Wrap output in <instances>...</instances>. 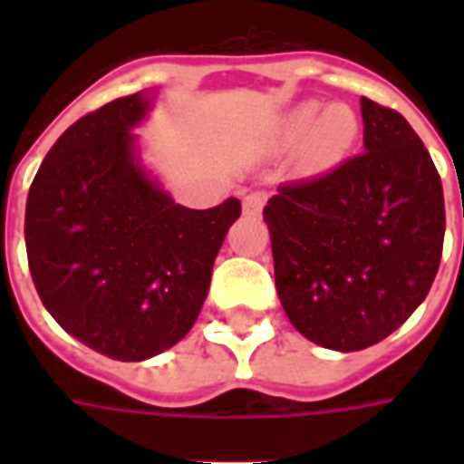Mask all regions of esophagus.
<instances>
[{
    "label": "esophagus",
    "instance_id": "obj_1",
    "mask_svg": "<svg viewBox=\"0 0 464 464\" xmlns=\"http://www.w3.org/2000/svg\"><path fill=\"white\" fill-rule=\"evenodd\" d=\"M263 203H266V193H248V196H243V213H246V216H258L263 208Z\"/></svg>",
    "mask_w": 464,
    "mask_h": 464
}]
</instances>
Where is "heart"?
<instances>
[{"label":"heart","instance_id":"1","mask_svg":"<svg viewBox=\"0 0 464 464\" xmlns=\"http://www.w3.org/2000/svg\"><path fill=\"white\" fill-rule=\"evenodd\" d=\"M308 129H311L313 151L335 156L353 146V141L358 139L360 123L355 111L345 104H331L321 111V104L305 102L283 119V136L288 141H295L305 136Z\"/></svg>","mask_w":464,"mask_h":464}]
</instances>
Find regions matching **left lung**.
I'll use <instances>...</instances> for the list:
<instances>
[{
    "instance_id": "left-lung-1",
    "label": "left lung",
    "mask_w": 464,
    "mask_h": 464,
    "mask_svg": "<svg viewBox=\"0 0 464 464\" xmlns=\"http://www.w3.org/2000/svg\"><path fill=\"white\" fill-rule=\"evenodd\" d=\"M360 114L365 153L285 183L263 208L283 311L308 341L341 353L408 321L445 236L442 183L418 133L365 96Z\"/></svg>"
}]
</instances>
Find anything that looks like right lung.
Segmentation results:
<instances>
[{
    "label": "right lung",
    "instance_id": "right-lung-1",
    "mask_svg": "<svg viewBox=\"0 0 464 464\" xmlns=\"http://www.w3.org/2000/svg\"><path fill=\"white\" fill-rule=\"evenodd\" d=\"M153 102L156 89L139 92L69 126L26 198V256L44 308L76 341L123 362L191 331L241 216L238 198L186 208L143 163L133 129Z\"/></svg>",
    "mask_w": 464,
    "mask_h": 464
}]
</instances>
